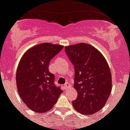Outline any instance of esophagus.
Here are the masks:
<instances>
[{"label": "esophagus", "mask_w": 130, "mask_h": 130, "mask_svg": "<svg viewBox=\"0 0 130 130\" xmlns=\"http://www.w3.org/2000/svg\"><path fill=\"white\" fill-rule=\"evenodd\" d=\"M69 87H70V84H69L68 83H66V84H65V85H64V88H65V89H67V88Z\"/></svg>", "instance_id": "1"}]
</instances>
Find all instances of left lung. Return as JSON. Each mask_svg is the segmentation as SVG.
<instances>
[{
	"label": "left lung",
	"instance_id": "obj_1",
	"mask_svg": "<svg viewBox=\"0 0 130 130\" xmlns=\"http://www.w3.org/2000/svg\"><path fill=\"white\" fill-rule=\"evenodd\" d=\"M74 68L78 96L74 108L82 114H93L103 108L111 91V74L106 59L98 49L86 43L65 47Z\"/></svg>",
	"mask_w": 130,
	"mask_h": 130
}]
</instances>
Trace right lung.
Segmentation results:
<instances>
[{
	"instance_id": "add662e5",
	"label": "right lung",
	"mask_w": 130,
	"mask_h": 130,
	"mask_svg": "<svg viewBox=\"0 0 130 130\" xmlns=\"http://www.w3.org/2000/svg\"><path fill=\"white\" fill-rule=\"evenodd\" d=\"M63 46L42 43L28 49L19 63L16 82L19 95L28 108L44 113L53 108L62 93L54 84L55 76L48 70L51 60Z\"/></svg>"
}]
</instances>
